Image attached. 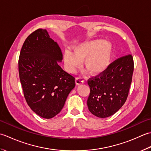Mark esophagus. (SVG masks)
<instances>
[{
	"instance_id": "obj_1",
	"label": "esophagus",
	"mask_w": 151,
	"mask_h": 151,
	"mask_svg": "<svg viewBox=\"0 0 151 151\" xmlns=\"http://www.w3.org/2000/svg\"><path fill=\"white\" fill-rule=\"evenodd\" d=\"M83 82H84V81L81 78H78L76 79V85H81V84L83 83Z\"/></svg>"
}]
</instances>
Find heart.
<instances>
[{
    "mask_svg": "<svg viewBox=\"0 0 151 151\" xmlns=\"http://www.w3.org/2000/svg\"><path fill=\"white\" fill-rule=\"evenodd\" d=\"M73 52L69 50L64 53V63L66 70L73 73L81 65L89 74L100 75L108 68L114 53L113 45L109 41L96 39L86 41L75 45Z\"/></svg>",
    "mask_w": 151,
    "mask_h": 151,
    "instance_id": "obj_1",
    "label": "heart"
}]
</instances>
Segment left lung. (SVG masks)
<instances>
[{
    "instance_id": "left-lung-1",
    "label": "left lung",
    "mask_w": 151,
    "mask_h": 151,
    "mask_svg": "<svg viewBox=\"0 0 151 151\" xmlns=\"http://www.w3.org/2000/svg\"><path fill=\"white\" fill-rule=\"evenodd\" d=\"M134 72L131 55L118 58L101 75L88 80L90 94L88 110L99 118H106L118 111L127 99Z\"/></svg>"
}]
</instances>
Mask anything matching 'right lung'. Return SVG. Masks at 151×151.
I'll return each instance as SVG.
<instances>
[{
	"instance_id": "right-lung-1",
	"label": "right lung",
	"mask_w": 151,
	"mask_h": 151,
	"mask_svg": "<svg viewBox=\"0 0 151 151\" xmlns=\"http://www.w3.org/2000/svg\"><path fill=\"white\" fill-rule=\"evenodd\" d=\"M60 48L45 29L27 37L19 58V74L24 96L34 112L51 119L60 112L75 78L62 69Z\"/></svg>"
}]
</instances>
